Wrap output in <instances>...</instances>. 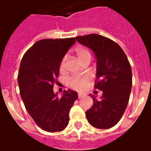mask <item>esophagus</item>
<instances>
[{
    "label": "esophagus",
    "instance_id": "1",
    "mask_svg": "<svg viewBox=\"0 0 151 151\" xmlns=\"http://www.w3.org/2000/svg\"><path fill=\"white\" fill-rule=\"evenodd\" d=\"M84 96H85V94H81V93H78V98H82V97H83Z\"/></svg>",
    "mask_w": 151,
    "mask_h": 151
}]
</instances>
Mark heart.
Segmentation results:
<instances>
[{
  "label": "heart",
  "instance_id": "b5f03b06",
  "mask_svg": "<svg viewBox=\"0 0 151 151\" xmlns=\"http://www.w3.org/2000/svg\"><path fill=\"white\" fill-rule=\"evenodd\" d=\"M76 55L81 63L87 60L91 59V54L86 47H80L76 50ZM67 57L64 56L63 59L61 60L60 64V70L61 72L63 71L66 67ZM91 81V78L88 76H73L71 77L68 80V85L71 88L76 91H82L87 87V85Z\"/></svg>",
  "mask_w": 151,
  "mask_h": 151
}]
</instances>
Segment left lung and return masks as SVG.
<instances>
[{"instance_id": "obj_1", "label": "left lung", "mask_w": 151, "mask_h": 151, "mask_svg": "<svg viewBox=\"0 0 151 151\" xmlns=\"http://www.w3.org/2000/svg\"><path fill=\"white\" fill-rule=\"evenodd\" d=\"M76 38L95 54L94 88L103 91L101 100L90 95L94 103L86 111L87 119L97 129H110L120 120L129 103L132 85L130 63L121 47L104 36L91 34Z\"/></svg>"}]
</instances>
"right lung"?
Here are the masks:
<instances>
[{
    "mask_svg": "<svg viewBox=\"0 0 151 151\" xmlns=\"http://www.w3.org/2000/svg\"><path fill=\"white\" fill-rule=\"evenodd\" d=\"M75 42V38L40 40L21 60L18 84L22 100L36 125L48 132L66 129L70 109L78 98L75 91L65 90L60 98L53 91L61 60Z\"/></svg>",
    "mask_w": 151,
    "mask_h": 151,
    "instance_id": "right-lung-1",
    "label": "right lung"
}]
</instances>
